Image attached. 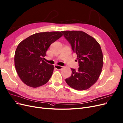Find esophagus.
Returning a JSON list of instances; mask_svg holds the SVG:
<instances>
[{
	"instance_id": "1",
	"label": "esophagus",
	"mask_w": 123,
	"mask_h": 123,
	"mask_svg": "<svg viewBox=\"0 0 123 123\" xmlns=\"http://www.w3.org/2000/svg\"><path fill=\"white\" fill-rule=\"evenodd\" d=\"M54 67L55 68V69H56L57 70H61V69H62V68H63V67H62V66H57V65H54Z\"/></svg>"
}]
</instances>
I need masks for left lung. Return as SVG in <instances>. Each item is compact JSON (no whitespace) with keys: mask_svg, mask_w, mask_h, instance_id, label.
I'll use <instances>...</instances> for the list:
<instances>
[{"mask_svg":"<svg viewBox=\"0 0 123 123\" xmlns=\"http://www.w3.org/2000/svg\"><path fill=\"white\" fill-rule=\"evenodd\" d=\"M73 51L77 55L78 70L71 68L72 74L66 82L78 91L87 90L98 79L103 65L99 44L94 37L81 31H62Z\"/></svg>","mask_w":123,"mask_h":123,"instance_id":"left-lung-1","label":"left lung"}]
</instances>
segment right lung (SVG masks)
Listing matches in <instances>:
<instances>
[{
  "instance_id": "obj_1",
  "label": "right lung",
  "mask_w": 123,
  "mask_h": 123,
  "mask_svg": "<svg viewBox=\"0 0 123 123\" xmlns=\"http://www.w3.org/2000/svg\"><path fill=\"white\" fill-rule=\"evenodd\" d=\"M62 36V31L39 32L19 43L15 53V66L25 84L36 88L48 82L54 66L45 62L44 58L50 45Z\"/></svg>"
}]
</instances>
